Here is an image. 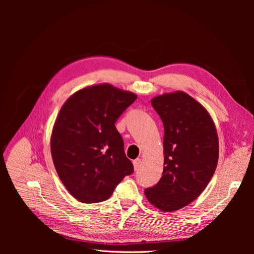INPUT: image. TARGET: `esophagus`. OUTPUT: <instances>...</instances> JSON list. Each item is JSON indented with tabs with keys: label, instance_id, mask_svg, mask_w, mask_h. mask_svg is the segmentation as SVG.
Wrapping results in <instances>:
<instances>
[{
	"label": "esophagus",
	"instance_id": "obj_1",
	"mask_svg": "<svg viewBox=\"0 0 254 254\" xmlns=\"http://www.w3.org/2000/svg\"><path fill=\"white\" fill-rule=\"evenodd\" d=\"M132 164H134V168H135V170H138V169L140 168V166H141L142 162H141V159H140V158H137V159H135L134 162H132Z\"/></svg>",
	"mask_w": 254,
	"mask_h": 254
}]
</instances>
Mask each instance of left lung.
Instances as JSON below:
<instances>
[{
  "instance_id": "left-lung-1",
  "label": "left lung",
  "mask_w": 254,
  "mask_h": 254,
  "mask_svg": "<svg viewBox=\"0 0 254 254\" xmlns=\"http://www.w3.org/2000/svg\"><path fill=\"white\" fill-rule=\"evenodd\" d=\"M151 105L165 128V162L162 178L144 192L153 206L172 212L207 188L218 162V137L207 110L188 93H166Z\"/></svg>"
}]
</instances>
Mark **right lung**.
<instances>
[{"instance_id":"1","label":"right lung","mask_w":254,"mask_h":254,"mask_svg":"<svg viewBox=\"0 0 254 254\" xmlns=\"http://www.w3.org/2000/svg\"><path fill=\"white\" fill-rule=\"evenodd\" d=\"M137 99L110 84L77 91L66 101L51 135V155L64 188L79 202L108 199L134 173L115 124Z\"/></svg>"}]
</instances>
